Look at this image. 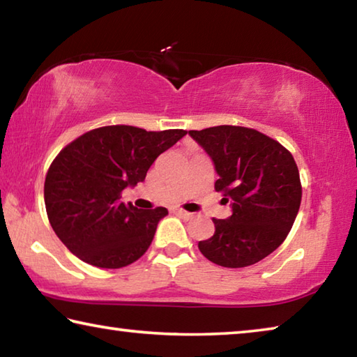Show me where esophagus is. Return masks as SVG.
<instances>
[{"label": "esophagus", "instance_id": "34e87169", "mask_svg": "<svg viewBox=\"0 0 357 357\" xmlns=\"http://www.w3.org/2000/svg\"><path fill=\"white\" fill-rule=\"evenodd\" d=\"M173 213L176 214V215H179L181 219H185V220H189V219H192V217H193V214H192V213H187V211H184V209H179V208L173 209Z\"/></svg>", "mask_w": 357, "mask_h": 357}]
</instances>
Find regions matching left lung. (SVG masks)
I'll return each instance as SVG.
<instances>
[{
	"label": "left lung",
	"instance_id": "1",
	"mask_svg": "<svg viewBox=\"0 0 357 357\" xmlns=\"http://www.w3.org/2000/svg\"><path fill=\"white\" fill-rule=\"evenodd\" d=\"M204 149L219 179L215 190L231 215L213 219L214 236L198 249L223 268H245L273 253L291 229L301 206L298 165L279 142L255 129L215 126L189 130Z\"/></svg>",
	"mask_w": 357,
	"mask_h": 357
}]
</instances>
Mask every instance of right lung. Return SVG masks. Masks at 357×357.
<instances>
[{
	"label": "right lung",
	"mask_w": 357,
	"mask_h": 357,
	"mask_svg": "<svg viewBox=\"0 0 357 357\" xmlns=\"http://www.w3.org/2000/svg\"><path fill=\"white\" fill-rule=\"evenodd\" d=\"M185 134L105 126L69 143L48 168L44 185L48 220L61 243L98 268L137 261L168 211L124 204L121 192L143 183L157 157Z\"/></svg>",
	"instance_id": "add662e5"
}]
</instances>
